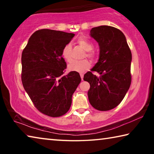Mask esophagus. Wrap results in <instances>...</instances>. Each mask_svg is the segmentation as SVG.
Returning <instances> with one entry per match:
<instances>
[{
	"label": "esophagus",
	"instance_id": "34e87169",
	"mask_svg": "<svg viewBox=\"0 0 154 154\" xmlns=\"http://www.w3.org/2000/svg\"><path fill=\"white\" fill-rule=\"evenodd\" d=\"M80 76H81V78H82V79L83 80V73H80Z\"/></svg>",
	"mask_w": 154,
	"mask_h": 154
}]
</instances>
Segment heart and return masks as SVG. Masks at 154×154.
I'll use <instances>...</instances> for the list:
<instances>
[{
    "instance_id": "heart-1",
    "label": "heart",
    "mask_w": 154,
    "mask_h": 154,
    "mask_svg": "<svg viewBox=\"0 0 154 154\" xmlns=\"http://www.w3.org/2000/svg\"><path fill=\"white\" fill-rule=\"evenodd\" d=\"M77 43L79 45L86 51V56L91 59H93L95 57L94 52L92 51L93 49V44L88 41L86 38L83 37H80L77 39ZM71 53H72V46L70 43H67L65 45L62 49V57L67 62L71 60ZM91 66L90 62L87 59L83 60L80 61H72L71 63L68 65V70L70 71H74L77 72H84L88 70Z\"/></svg>"
}]
</instances>
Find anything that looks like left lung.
Segmentation results:
<instances>
[{"mask_svg": "<svg viewBox=\"0 0 154 154\" xmlns=\"http://www.w3.org/2000/svg\"><path fill=\"white\" fill-rule=\"evenodd\" d=\"M90 36L97 41L100 49L99 58L83 80L89 82V102L99 111L116 107L123 100L131 83L130 66L132 54L126 36L121 30L109 26L92 28Z\"/></svg>", "mask_w": 154, "mask_h": 154, "instance_id": "left-lung-1", "label": "left lung"}]
</instances>
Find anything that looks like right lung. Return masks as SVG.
Wrapping results in <instances>:
<instances>
[{
	"label": "right lung",
	"mask_w": 154,
	"mask_h": 154,
	"mask_svg": "<svg viewBox=\"0 0 154 154\" xmlns=\"http://www.w3.org/2000/svg\"><path fill=\"white\" fill-rule=\"evenodd\" d=\"M74 36L50 29L37 30L22 51L23 86L35 107L48 116L60 117L69 110L82 80L77 72L62 76L66 68L62 49Z\"/></svg>",
	"instance_id": "1"
}]
</instances>
